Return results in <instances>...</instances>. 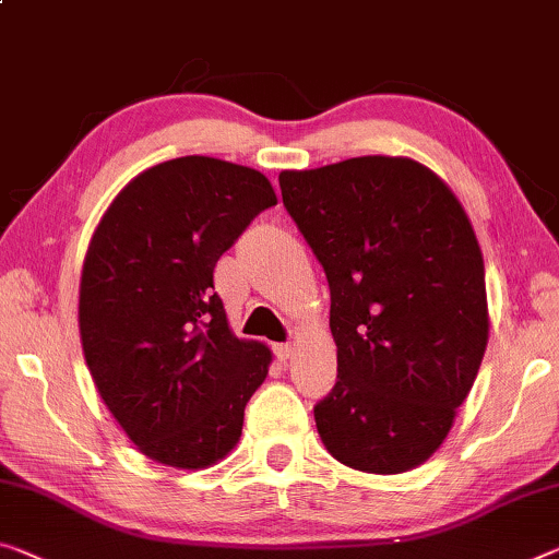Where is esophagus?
<instances>
[{
  "label": "esophagus",
  "mask_w": 559,
  "mask_h": 559,
  "mask_svg": "<svg viewBox=\"0 0 559 559\" xmlns=\"http://www.w3.org/2000/svg\"><path fill=\"white\" fill-rule=\"evenodd\" d=\"M274 352H277V357L282 359V362H287V359H292V355H295V345H292V342H285V345L274 347Z\"/></svg>",
  "instance_id": "34e87169"
}]
</instances>
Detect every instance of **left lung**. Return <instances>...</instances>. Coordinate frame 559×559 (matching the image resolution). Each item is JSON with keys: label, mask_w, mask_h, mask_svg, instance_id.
Returning a JSON list of instances; mask_svg holds the SVG:
<instances>
[{"label": "left lung", "mask_w": 559, "mask_h": 559, "mask_svg": "<svg viewBox=\"0 0 559 559\" xmlns=\"http://www.w3.org/2000/svg\"><path fill=\"white\" fill-rule=\"evenodd\" d=\"M280 187L330 282L337 382L314 407L317 432L352 469H415L448 437L489 337L467 212L409 157L287 169Z\"/></svg>", "instance_id": "left-lung-1"}]
</instances>
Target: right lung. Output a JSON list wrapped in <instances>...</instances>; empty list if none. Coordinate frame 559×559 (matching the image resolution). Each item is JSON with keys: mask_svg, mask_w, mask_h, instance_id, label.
<instances>
[{"mask_svg": "<svg viewBox=\"0 0 559 559\" xmlns=\"http://www.w3.org/2000/svg\"><path fill=\"white\" fill-rule=\"evenodd\" d=\"M270 179L225 159L177 157L136 175L102 214L80 282V334L99 397L142 454L217 465L272 352L229 330L214 264L262 210Z\"/></svg>", "mask_w": 559, "mask_h": 559, "instance_id": "obj_1", "label": "right lung"}]
</instances>
